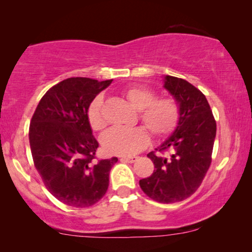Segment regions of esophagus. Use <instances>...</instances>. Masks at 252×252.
I'll list each match as a JSON object with an SVG mask.
<instances>
[{"label": "esophagus", "mask_w": 252, "mask_h": 252, "mask_svg": "<svg viewBox=\"0 0 252 252\" xmlns=\"http://www.w3.org/2000/svg\"><path fill=\"white\" fill-rule=\"evenodd\" d=\"M120 160L126 161V163H134V161L137 160V157H122Z\"/></svg>", "instance_id": "obj_1"}]
</instances>
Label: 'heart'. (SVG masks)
Segmentation results:
<instances>
[{
    "mask_svg": "<svg viewBox=\"0 0 252 252\" xmlns=\"http://www.w3.org/2000/svg\"><path fill=\"white\" fill-rule=\"evenodd\" d=\"M122 94L128 104L140 112V122L155 137L168 136L177 128L180 120V106L175 98H156L154 91L144 87L126 88ZM102 108V96H96L88 106V123L94 130H99L104 127ZM148 141L149 135L142 127L130 129L113 127L103 136L102 143L109 154L132 156L143 149Z\"/></svg>",
    "mask_w": 252,
    "mask_h": 252,
    "instance_id": "obj_1",
    "label": "heart"
}]
</instances>
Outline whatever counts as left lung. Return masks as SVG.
<instances>
[{"mask_svg": "<svg viewBox=\"0 0 252 252\" xmlns=\"http://www.w3.org/2000/svg\"><path fill=\"white\" fill-rule=\"evenodd\" d=\"M164 88L178 101L180 120L174 133L148 154L155 170L140 180V187L154 201L168 204L188 198L201 186L212 161L217 124L205 95L195 86L166 75Z\"/></svg>", "mask_w": 252, "mask_h": 252, "instance_id": "1", "label": "left lung"}]
</instances>
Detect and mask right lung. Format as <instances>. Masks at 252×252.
Listing matches in <instances>:
<instances>
[{"instance_id":"right-lung-1","label":"right lung","mask_w":252,"mask_h":252,"mask_svg":"<svg viewBox=\"0 0 252 252\" xmlns=\"http://www.w3.org/2000/svg\"><path fill=\"white\" fill-rule=\"evenodd\" d=\"M112 80L68 78L51 87L37 104L30 125L34 166L44 186L64 204L88 208L105 195L118 158L96 159L87 111Z\"/></svg>"}]
</instances>
